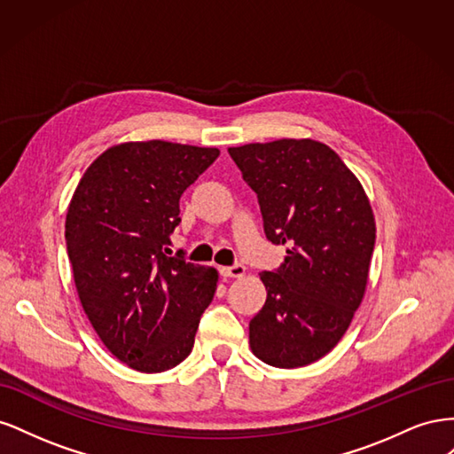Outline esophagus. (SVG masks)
Returning a JSON list of instances; mask_svg holds the SVG:
<instances>
[{"label":"esophagus","instance_id":"1","mask_svg":"<svg viewBox=\"0 0 454 454\" xmlns=\"http://www.w3.org/2000/svg\"><path fill=\"white\" fill-rule=\"evenodd\" d=\"M244 272H246V267L240 263H235L231 267H219V274H222L223 278H240L244 277Z\"/></svg>","mask_w":454,"mask_h":454}]
</instances>
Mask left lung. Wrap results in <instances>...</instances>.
I'll list each match as a JSON object with an SVG mask.
<instances>
[{"mask_svg": "<svg viewBox=\"0 0 454 454\" xmlns=\"http://www.w3.org/2000/svg\"><path fill=\"white\" fill-rule=\"evenodd\" d=\"M257 195L265 235L286 244L277 270L259 274L267 301L250 322L261 362L292 369L320 360L360 307L375 217L362 184L332 147L316 140H277L229 147Z\"/></svg>", "mask_w": 454, "mask_h": 454, "instance_id": "1", "label": "left lung"}]
</instances>
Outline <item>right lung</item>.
<instances>
[{
    "label": "right lung",
    "instance_id": "1",
    "mask_svg": "<svg viewBox=\"0 0 454 454\" xmlns=\"http://www.w3.org/2000/svg\"><path fill=\"white\" fill-rule=\"evenodd\" d=\"M219 149L162 140L109 147L72 197L66 246L81 305L106 348L142 373L193 350L217 270L170 255L180 197Z\"/></svg>",
    "mask_w": 454,
    "mask_h": 454
}]
</instances>
